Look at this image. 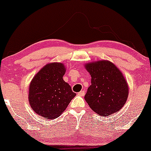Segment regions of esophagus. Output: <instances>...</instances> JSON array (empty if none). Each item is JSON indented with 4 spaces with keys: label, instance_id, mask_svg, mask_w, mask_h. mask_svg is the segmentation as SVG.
Returning <instances> with one entry per match:
<instances>
[{
    "label": "esophagus",
    "instance_id": "1",
    "mask_svg": "<svg viewBox=\"0 0 151 151\" xmlns=\"http://www.w3.org/2000/svg\"><path fill=\"white\" fill-rule=\"evenodd\" d=\"M78 95L80 96H83L85 95V92L83 91H81L80 92H79V93H78Z\"/></svg>",
    "mask_w": 151,
    "mask_h": 151
}]
</instances>
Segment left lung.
I'll return each instance as SVG.
<instances>
[{
  "mask_svg": "<svg viewBox=\"0 0 151 151\" xmlns=\"http://www.w3.org/2000/svg\"><path fill=\"white\" fill-rule=\"evenodd\" d=\"M91 77L85 101L93 111L101 116L118 112L126 103L129 86L124 76L109 60H99L84 65Z\"/></svg>",
  "mask_w": 151,
  "mask_h": 151,
  "instance_id": "obj_1",
  "label": "left lung"
}]
</instances>
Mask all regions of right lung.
I'll return each mask as SVG.
<instances>
[{
  "mask_svg": "<svg viewBox=\"0 0 151 151\" xmlns=\"http://www.w3.org/2000/svg\"><path fill=\"white\" fill-rule=\"evenodd\" d=\"M63 63L46 64L35 74L29 88V103L35 113L48 119L60 116L76 96L63 80Z\"/></svg>",
  "mask_w": 151,
  "mask_h": 151,
  "instance_id": "right-lung-1",
  "label": "right lung"
}]
</instances>
